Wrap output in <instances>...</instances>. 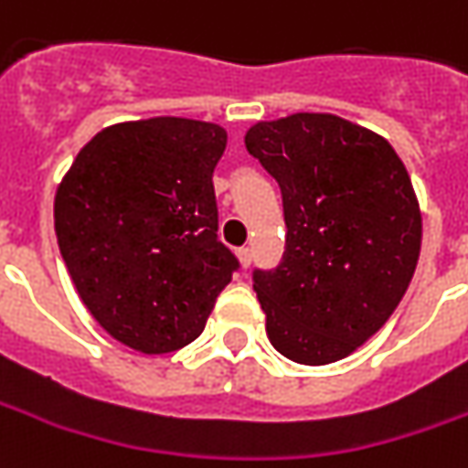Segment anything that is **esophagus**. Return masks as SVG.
<instances>
[{"label": "esophagus", "mask_w": 468, "mask_h": 468, "mask_svg": "<svg viewBox=\"0 0 468 468\" xmlns=\"http://www.w3.org/2000/svg\"><path fill=\"white\" fill-rule=\"evenodd\" d=\"M250 259H253V253H250V248H238V261H240V266L243 269H248L250 266Z\"/></svg>", "instance_id": "34e87169"}]
</instances>
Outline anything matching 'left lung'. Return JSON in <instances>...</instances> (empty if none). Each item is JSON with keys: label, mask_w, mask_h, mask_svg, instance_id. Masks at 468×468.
<instances>
[{"label": "left lung", "mask_w": 468, "mask_h": 468, "mask_svg": "<svg viewBox=\"0 0 468 468\" xmlns=\"http://www.w3.org/2000/svg\"><path fill=\"white\" fill-rule=\"evenodd\" d=\"M246 148L282 189L284 253L253 269L282 356L323 367L379 330L420 256V209L389 143L335 114L300 112L248 130Z\"/></svg>", "instance_id": "8db88e82"}]
</instances>
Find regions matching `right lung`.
<instances>
[{"mask_svg":"<svg viewBox=\"0 0 468 468\" xmlns=\"http://www.w3.org/2000/svg\"><path fill=\"white\" fill-rule=\"evenodd\" d=\"M220 125L151 117L104 127L56 192V235L76 292L112 338L141 354L192 343L240 269L218 238L212 171Z\"/></svg>","mask_w":468,"mask_h":468,"instance_id":"1","label":"right lung"}]
</instances>
